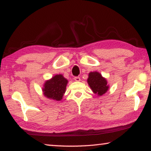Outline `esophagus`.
<instances>
[{"mask_svg":"<svg viewBox=\"0 0 151 151\" xmlns=\"http://www.w3.org/2000/svg\"><path fill=\"white\" fill-rule=\"evenodd\" d=\"M74 79H75V81H81V78L79 76H75V77L74 78Z\"/></svg>","mask_w":151,"mask_h":151,"instance_id":"34e87169","label":"esophagus"}]
</instances>
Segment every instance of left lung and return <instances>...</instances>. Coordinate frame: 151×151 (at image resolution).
<instances>
[{
	"label": "left lung",
	"mask_w": 151,
	"mask_h": 151,
	"mask_svg": "<svg viewBox=\"0 0 151 151\" xmlns=\"http://www.w3.org/2000/svg\"><path fill=\"white\" fill-rule=\"evenodd\" d=\"M87 82L92 91L98 95L102 96L109 89L106 80L98 72H91L89 73Z\"/></svg>",
	"instance_id": "obj_1"
}]
</instances>
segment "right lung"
<instances>
[{"mask_svg": "<svg viewBox=\"0 0 151 151\" xmlns=\"http://www.w3.org/2000/svg\"><path fill=\"white\" fill-rule=\"evenodd\" d=\"M68 81L62 75H57L47 81L45 83L43 92L46 97L56 101H60L64 93Z\"/></svg>", "mask_w": 151, "mask_h": 151, "instance_id": "add662e5", "label": "right lung"}]
</instances>
